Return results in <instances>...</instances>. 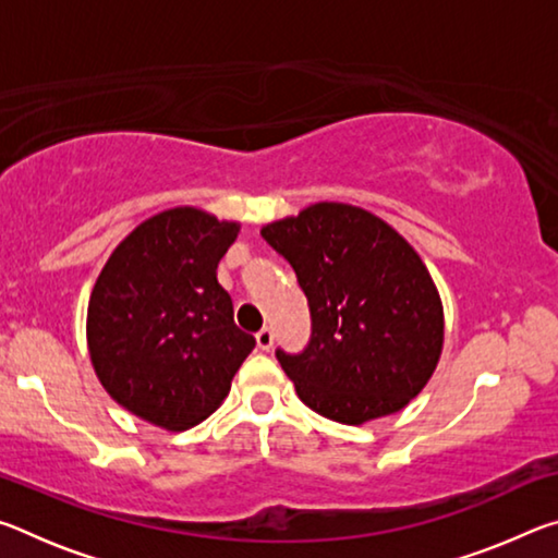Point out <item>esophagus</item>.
<instances>
[{
    "label": "esophagus",
    "mask_w": 558,
    "mask_h": 558,
    "mask_svg": "<svg viewBox=\"0 0 558 558\" xmlns=\"http://www.w3.org/2000/svg\"><path fill=\"white\" fill-rule=\"evenodd\" d=\"M272 339H276V335H272V329H270V327H263L260 332L256 335L258 349H263V352H270V349H272Z\"/></svg>",
    "instance_id": "esophagus-1"
}]
</instances>
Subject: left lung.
<instances>
[{"mask_svg":"<svg viewBox=\"0 0 558 558\" xmlns=\"http://www.w3.org/2000/svg\"><path fill=\"white\" fill-rule=\"evenodd\" d=\"M260 235L310 302L305 352H276L300 401L347 426L405 409L436 372L446 337L438 288L413 245L339 202L310 204Z\"/></svg>","mask_w":558,"mask_h":558,"instance_id":"obj_1","label":"left lung"}]
</instances>
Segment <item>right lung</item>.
Masks as SVG:
<instances>
[{"label": "right lung", "mask_w": 558, "mask_h": 558, "mask_svg": "<svg viewBox=\"0 0 558 558\" xmlns=\"http://www.w3.org/2000/svg\"><path fill=\"white\" fill-rule=\"evenodd\" d=\"M239 231L196 206L159 211L118 243L93 286V369L122 409L153 426L186 430L209 418L256 347L216 280Z\"/></svg>", "instance_id": "1"}]
</instances>
